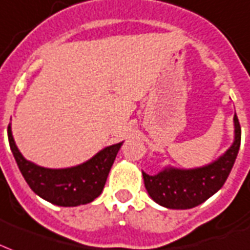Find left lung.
Listing matches in <instances>:
<instances>
[{
    "label": "left lung",
    "instance_id": "8db88e82",
    "mask_svg": "<svg viewBox=\"0 0 250 250\" xmlns=\"http://www.w3.org/2000/svg\"><path fill=\"white\" fill-rule=\"evenodd\" d=\"M235 139L232 146L218 160L205 167L178 169L167 167L155 176L143 171L149 197L163 207L188 209L201 205L222 188L231 173L241 142V127L235 114Z\"/></svg>",
    "mask_w": 250,
    "mask_h": 250
}]
</instances>
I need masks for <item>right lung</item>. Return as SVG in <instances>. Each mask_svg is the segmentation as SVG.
<instances>
[{"label": "right lung", "mask_w": 250, "mask_h": 250, "mask_svg": "<svg viewBox=\"0 0 250 250\" xmlns=\"http://www.w3.org/2000/svg\"><path fill=\"white\" fill-rule=\"evenodd\" d=\"M7 138L19 170L32 191L44 201L62 207L86 205L100 197L118 150L123 144L122 142L106 146L90 160L76 167L49 169L39 167L22 156L13 138L11 123L7 127Z\"/></svg>", "instance_id": "add662e5"}]
</instances>
